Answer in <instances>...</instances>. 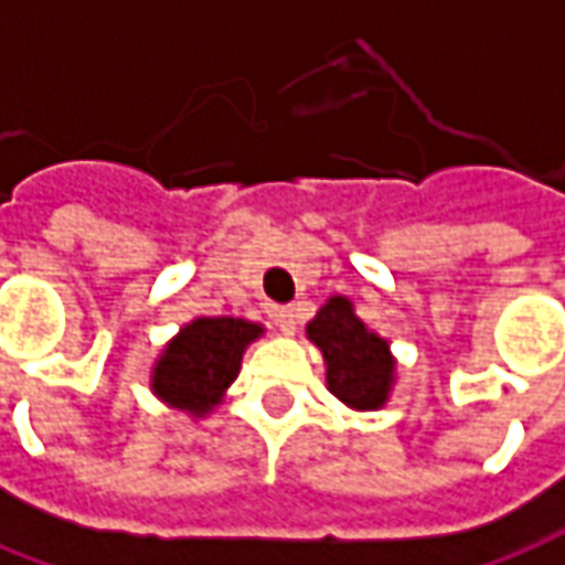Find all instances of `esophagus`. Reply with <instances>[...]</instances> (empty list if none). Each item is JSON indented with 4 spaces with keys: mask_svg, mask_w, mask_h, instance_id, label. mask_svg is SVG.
Instances as JSON below:
<instances>
[{
    "mask_svg": "<svg viewBox=\"0 0 565 565\" xmlns=\"http://www.w3.org/2000/svg\"><path fill=\"white\" fill-rule=\"evenodd\" d=\"M271 321L278 323V330H284V333H294L296 311L290 309V306H275V309H271Z\"/></svg>",
    "mask_w": 565,
    "mask_h": 565,
    "instance_id": "34e87169",
    "label": "esophagus"
}]
</instances>
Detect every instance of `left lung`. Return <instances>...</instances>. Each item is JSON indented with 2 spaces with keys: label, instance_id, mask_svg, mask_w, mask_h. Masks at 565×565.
<instances>
[{
  "label": "left lung",
  "instance_id": "left-lung-1",
  "mask_svg": "<svg viewBox=\"0 0 565 565\" xmlns=\"http://www.w3.org/2000/svg\"><path fill=\"white\" fill-rule=\"evenodd\" d=\"M327 364V388L351 409H379L388 401L394 358L388 342L370 333L345 296L327 299L306 327Z\"/></svg>",
  "mask_w": 565,
  "mask_h": 565
}]
</instances>
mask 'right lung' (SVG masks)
Segmentation results:
<instances>
[{
  "instance_id": "add662e5",
  "label": "right lung",
  "mask_w": 565,
  "mask_h": 565,
  "mask_svg": "<svg viewBox=\"0 0 565 565\" xmlns=\"http://www.w3.org/2000/svg\"><path fill=\"white\" fill-rule=\"evenodd\" d=\"M263 333L244 318H195L168 342L152 373V392L192 416L211 413L238 376L244 349Z\"/></svg>"
}]
</instances>
